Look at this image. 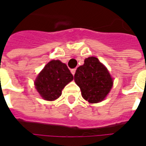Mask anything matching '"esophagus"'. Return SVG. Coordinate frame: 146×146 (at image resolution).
Wrapping results in <instances>:
<instances>
[{
  "instance_id": "obj_1",
  "label": "esophagus",
  "mask_w": 146,
  "mask_h": 146,
  "mask_svg": "<svg viewBox=\"0 0 146 146\" xmlns=\"http://www.w3.org/2000/svg\"><path fill=\"white\" fill-rule=\"evenodd\" d=\"M75 71H76V69H75V68H74V69H71V74H72V75H75Z\"/></svg>"
}]
</instances>
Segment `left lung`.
<instances>
[{
    "mask_svg": "<svg viewBox=\"0 0 146 146\" xmlns=\"http://www.w3.org/2000/svg\"><path fill=\"white\" fill-rule=\"evenodd\" d=\"M74 78L82 98L92 104L103 101L113 85L108 69L94 56L85 60L84 64L77 68Z\"/></svg>",
    "mask_w": 146,
    "mask_h": 146,
    "instance_id": "8db88e82",
    "label": "left lung"
}]
</instances>
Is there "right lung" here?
Returning a JSON list of instances; mask_svg holds the SVG:
<instances>
[{
	"label": "right lung",
	"mask_w": 146,
	"mask_h": 146,
	"mask_svg": "<svg viewBox=\"0 0 146 146\" xmlns=\"http://www.w3.org/2000/svg\"><path fill=\"white\" fill-rule=\"evenodd\" d=\"M73 75L67 65L60 60H51L45 65L35 81L39 94L46 101H55L62 94V90L73 80Z\"/></svg>",
	"instance_id": "1"
}]
</instances>
